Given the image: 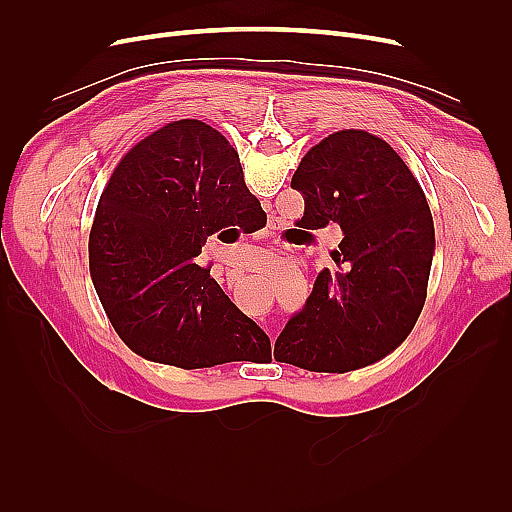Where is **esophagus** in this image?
Returning a JSON list of instances; mask_svg holds the SVG:
<instances>
[{"label":"esophagus","instance_id":"34e87169","mask_svg":"<svg viewBox=\"0 0 512 512\" xmlns=\"http://www.w3.org/2000/svg\"><path fill=\"white\" fill-rule=\"evenodd\" d=\"M262 327H265V331L269 333V337H271V339H275V327H271V324H267V322L262 324Z\"/></svg>","mask_w":512,"mask_h":512}]
</instances>
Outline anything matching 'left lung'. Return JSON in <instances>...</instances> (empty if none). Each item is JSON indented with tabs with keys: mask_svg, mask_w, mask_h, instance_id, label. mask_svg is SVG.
<instances>
[{
	"mask_svg": "<svg viewBox=\"0 0 512 512\" xmlns=\"http://www.w3.org/2000/svg\"><path fill=\"white\" fill-rule=\"evenodd\" d=\"M307 230L339 226L331 256L303 309L275 342V359L346 374L384 359L423 312L436 250L423 188L397 151L365 130H342L305 153L290 181Z\"/></svg>",
	"mask_w": 512,
	"mask_h": 512,
	"instance_id": "1",
	"label": "left lung"
}]
</instances>
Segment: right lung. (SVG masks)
Wrapping results in <instances>:
<instances>
[{"label": "right lung", "instance_id": "add662e5", "mask_svg": "<svg viewBox=\"0 0 512 512\" xmlns=\"http://www.w3.org/2000/svg\"><path fill=\"white\" fill-rule=\"evenodd\" d=\"M267 220L239 153L198 119L134 145L108 179L89 232L104 312L132 352L181 369L269 359L271 342L196 265L207 237Z\"/></svg>", "mask_w": 512, "mask_h": 512}]
</instances>
